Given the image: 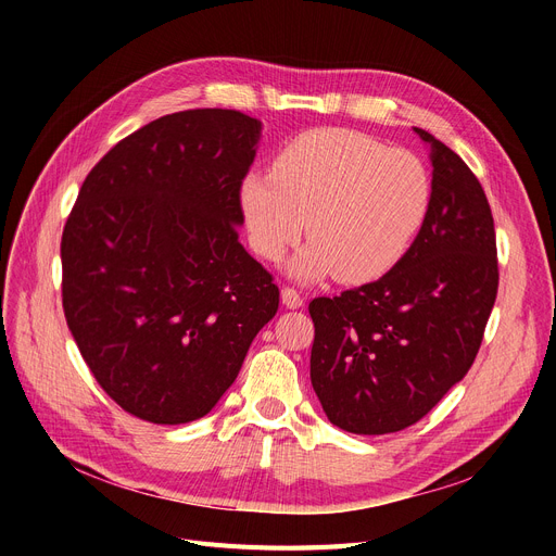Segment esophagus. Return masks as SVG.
Listing matches in <instances>:
<instances>
[{
	"mask_svg": "<svg viewBox=\"0 0 556 556\" xmlns=\"http://www.w3.org/2000/svg\"><path fill=\"white\" fill-rule=\"evenodd\" d=\"M281 302L286 308H300L304 304V298L298 293L295 288H281Z\"/></svg>",
	"mask_w": 556,
	"mask_h": 556,
	"instance_id": "34e87169",
	"label": "esophagus"
}]
</instances>
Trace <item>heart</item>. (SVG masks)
I'll return each instance as SVG.
<instances>
[{
	"mask_svg": "<svg viewBox=\"0 0 556 556\" xmlns=\"http://www.w3.org/2000/svg\"><path fill=\"white\" fill-rule=\"evenodd\" d=\"M430 198V173L415 153L346 128L302 132L273 170L241 185L250 243L263 258H281L306 225L311 243L288 266L300 281L388 275L417 239Z\"/></svg>",
	"mask_w": 556,
	"mask_h": 556,
	"instance_id": "heart-1",
	"label": "heart"
}]
</instances>
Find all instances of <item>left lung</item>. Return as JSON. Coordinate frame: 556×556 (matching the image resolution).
Segmentation results:
<instances>
[{
	"instance_id": "obj_1",
	"label": "left lung",
	"mask_w": 556,
	"mask_h": 556,
	"mask_svg": "<svg viewBox=\"0 0 556 556\" xmlns=\"http://www.w3.org/2000/svg\"><path fill=\"white\" fill-rule=\"evenodd\" d=\"M432 198L396 266L340 298L308 304L311 383L329 421L354 434L417 424L471 369L498 293L486 195L464 160L430 132Z\"/></svg>"
}]
</instances>
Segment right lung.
<instances>
[{"label": "right lung", "mask_w": 556, "mask_h": 556, "mask_svg": "<svg viewBox=\"0 0 556 556\" xmlns=\"http://www.w3.org/2000/svg\"><path fill=\"white\" fill-rule=\"evenodd\" d=\"M261 122L204 108L160 116L87 175L63 229V308L83 361L126 413L207 415L279 308L239 241Z\"/></svg>", "instance_id": "right-lung-1"}]
</instances>
